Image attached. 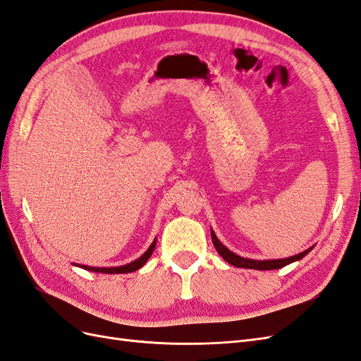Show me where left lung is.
<instances>
[{
	"label": "left lung",
	"instance_id": "8db88e82",
	"mask_svg": "<svg viewBox=\"0 0 361 361\" xmlns=\"http://www.w3.org/2000/svg\"><path fill=\"white\" fill-rule=\"evenodd\" d=\"M211 236H212V243L218 251V255H220L226 262H228V264L233 265V267H238V268H250V269H260V271H265V269H279V268H283L286 267L289 264H292V262L295 260H300L302 259L305 255L309 253V250L302 251V253L297 255V256H292V257H288V259H277V260H253V259H244L241 256H238L235 253H232L231 250L226 248L220 241H218V238L215 236V233L211 231Z\"/></svg>",
	"mask_w": 361,
	"mask_h": 361
}]
</instances>
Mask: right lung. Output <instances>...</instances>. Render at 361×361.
I'll return each instance as SVG.
<instances>
[{"label":"right lung","mask_w":361,"mask_h":361,"mask_svg":"<svg viewBox=\"0 0 361 361\" xmlns=\"http://www.w3.org/2000/svg\"><path fill=\"white\" fill-rule=\"evenodd\" d=\"M155 245H157V239L154 243H152V245L147 248L146 253L138 257L137 260L130 262V264L128 265H123V267H116V268H93V267H82L85 269H90V271H94V272H105V274H126V272H133V271H137L140 269L141 267H143L147 259L152 256V253H154L155 250Z\"/></svg>","instance_id":"add662e5"}]
</instances>
